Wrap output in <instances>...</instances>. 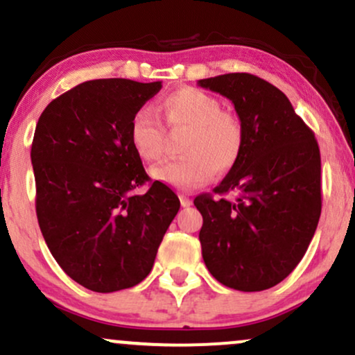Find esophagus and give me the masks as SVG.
<instances>
[{"mask_svg": "<svg viewBox=\"0 0 355 355\" xmlns=\"http://www.w3.org/2000/svg\"><path fill=\"white\" fill-rule=\"evenodd\" d=\"M180 203H182V207L187 208V207H190V205H191V200L187 195H180Z\"/></svg>", "mask_w": 355, "mask_h": 355, "instance_id": "34e87169", "label": "esophagus"}]
</instances>
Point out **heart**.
Returning a JSON list of instances; mask_svg holds the SVG:
<instances>
[{"instance_id": "heart-1", "label": "heart", "mask_w": 355, "mask_h": 355, "mask_svg": "<svg viewBox=\"0 0 355 355\" xmlns=\"http://www.w3.org/2000/svg\"><path fill=\"white\" fill-rule=\"evenodd\" d=\"M157 110L170 130H187L180 144L183 157L155 165V180L178 190L203 185L213 173L233 168L245 147V125L236 114L221 109L211 94L195 87H182L165 94ZM132 148L142 160L155 162L164 155L165 129L150 107H140L129 122Z\"/></svg>"}]
</instances>
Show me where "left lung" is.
<instances>
[{"mask_svg": "<svg viewBox=\"0 0 355 355\" xmlns=\"http://www.w3.org/2000/svg\"><path fill=\"white\" fill-rule=\"evenodd\" d=\"M233 102L245 125L241 157L223 182L195 198L203 261L216 281L264 291L304 256L321 216V153L313 130L279 89L248 72L198 80ZM233 193L234 200L224 198Z\"/></svg>", "mask_w": 355, "mask_h": 355, "instance_id": "1", "label": "left lung"}]
</instances>
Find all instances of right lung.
Instances as JSON below:
<instances>
[{
    "label": "right lung",
    "instance_id": "obj_1",
    "mask_svg": "<svg viewBox=\"0 0 355 355\" xmlns=\"http://www.w3.org/2000/svg\"><path fill=\"white\" fill-rule=\"evenodd\" d=\"M160 89V80H87L55 97L34 130L37 223L64 272L91 291L144 281L180 208L162 182L135 193L150 178L129 122Z\"/></svg>",
    "mask_w": 355,
    "mask_h": 355
}]
</instances>
